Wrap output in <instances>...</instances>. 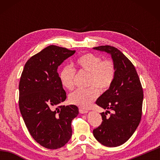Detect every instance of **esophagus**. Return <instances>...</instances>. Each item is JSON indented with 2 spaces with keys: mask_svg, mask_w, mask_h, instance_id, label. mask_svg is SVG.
Returning <instances> with one entry per match:
<instances>
[{
  "mask_svg": "<svg viewBox=\"0 0 160 160\" xmlns=\"http://www.w3.org/2000/svg\"><path fill=\"white\" fill-rule=\"evenodd\" d=\"M79 112H80V113H87L88 112V111L85 110V109H80Z\"/></svg>",
  "mask_w": 160,
  "mask_h": 160,
  "instance_id": "esophagus-1",
  "label": "esophagus"
}]
</instances>
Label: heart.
I'll return each mask as SVG.
<instances>
[{
    "instance_id": "heart-1",
    "label": "heart",
    "mask_w": 160,
    "mask_h": 160,
    "mask_svg": "<svg viewBox=\"0 0 160 160\" xmlns=\"http://www.w3.org/2000/svg\"><path fill=\"white\" fill-rule=\"evenodd\" d=\"M77 65L80 70L89 73L86 90H78L69 95V101L72 104L85 108L90 107L99 95L100 91L107 90L115 78L114 64L111 60H102L93 53H86L78 59ZM75 70L70 66L62 69L60 80L62 85L69 90L75 86Z\"/></svg>"
}]
</instances>
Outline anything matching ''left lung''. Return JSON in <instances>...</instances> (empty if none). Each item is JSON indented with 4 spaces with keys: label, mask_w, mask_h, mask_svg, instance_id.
<instances>
[{
    "label": "left lung",
    "mask_w": 160,
    "mask_h": 160,
    "mask_svg": "<svg viewBox=\"0 0 160 160\" xmlns=\"http://www.w3.org/2000/svg\"><path fill=\"white\" fill-rule=\"evenodd\" d=\"M93 49L110 54L115 67L112 85L98 99L96 104L106 112L101 113L102 122L94 129L97 141L107 147H117L125 143L138 126L142 116L143 91L135 67L117 48L100 46ZM109 110L112 113L107 116Z\"/></svg>",
    "instance_id": "1"
}]
</instances>
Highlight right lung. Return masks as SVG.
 <instances>
[{"mask_svg": "<svg viewBox=\"0 0 160 160\" xmlns=\"http://www.w3.org/2000/svg\"><path fill=\"white\" fill-rule=\"evenodd\" d=\"M75 51L50 45L27 61L19 84V107L29 133L48 149L63 147L72 136L75 105L59 106L66 99L57 72Z\"/></svg>", "mask_w": 160, "mask_h": 160, "instance_id": "1", "label": "right lung"}]
</instances>
